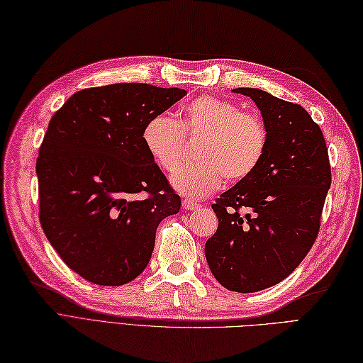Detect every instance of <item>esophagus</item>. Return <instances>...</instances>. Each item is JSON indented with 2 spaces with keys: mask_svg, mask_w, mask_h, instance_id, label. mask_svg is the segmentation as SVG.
Masks as SVG:
<instances>
[{
  "mask_svg": "<svg viewBox=\"0 0 363 363\" xmlns=\"http://www.w3.org/2000/svg\"><path fill=\"white\" fill-rule=\"evenodd\" d=\"M182 206H183V209H186V211H195V209L200 208V204H197V203L189 200V199H184L182 201Z\"/></svg>",
  "mask_w": 363,
  "mask_h": 363,
  "instance_id": "obj_1",
  "label": "esophagus"
}]
</instances>
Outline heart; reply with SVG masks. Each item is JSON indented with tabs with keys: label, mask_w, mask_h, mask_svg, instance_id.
<instances>
[{
	"label": "heart",
	"mask_w": 363,
	"mask_h": 363,
	"mask_svg": "<svg viewBox=\"0 0 363 363\" xmlns=\"http://www.w3.org/2000/svg\"><path fill=\"white\" fill-rule=\"evenodd\" d=\"M184 137L199 139L194 164L183 166L171 177L180 194L204 199L217 191L224 179L238 183L249 179L264 160L269 130L262 117L218 96H200L182 106L179 122L168 114H155L145 123L143 146L164 172L183 160Z\"/></svg>",
	"instance_id": "b5f03b06"
}]
</instances>
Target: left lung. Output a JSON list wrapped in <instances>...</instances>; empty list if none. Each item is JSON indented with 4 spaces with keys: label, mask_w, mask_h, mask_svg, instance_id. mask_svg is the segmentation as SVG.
<instances>
[{
    "label": "left lung",
    "mask_w": 363,
    "mask_h": 363,
    "mask_svg": "<svg viewBox=\"0 0 363 363\" xmlns=\"http://www.w3.org/2000/svg\"><path fill=\"white\" fill-rule=\"evenodd\" d=\"M257 104L269 130L264 160L212 204L218 229L206 242L223 287L253 293L286 279L315 244L331 184L328 148L301 105L257 88H235Z\"/></svg>",
    "instance_id": "8db88e82"
}]
</instances>
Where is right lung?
Masks as SVG:
<instances>
[{"label": "right lung", "mask_w": 363, "mask_h": 363, "mask_svg": "<svg viewBox=\"0 0 363 363\" xmlns=\"http://www.w3.org/2000/svg\"><path fill=\"white\" fill-rule=\"evenodd\" d=\"M184 94L148 84L85 88L50 119L36 159L39 223L84 279L123 286L139 277L159 223L180 211L142 131Z\"/></svg>", "instance_id": "add662e5"}]
</instances>
